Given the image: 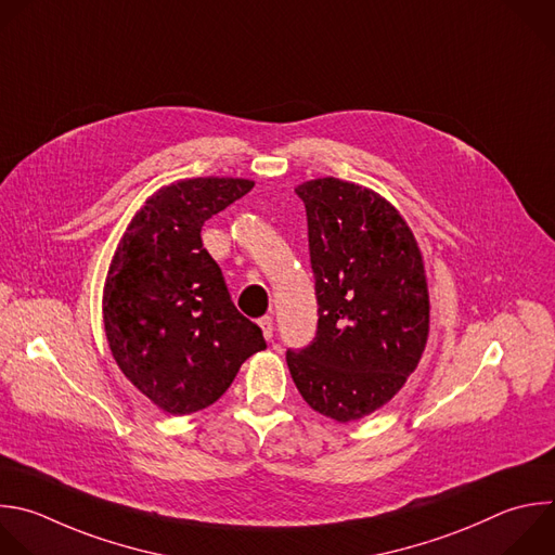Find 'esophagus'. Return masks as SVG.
<instances>
[{"label":"esophagus","mask_w":555,"mask_h":555,"mask_svg":"<svg viewBox=\"0 0 555 555\" xmlns=\"http://www.w3.org/2000/svg\"><path fill=\"white\" fill-rule=\"evenodd\" d=\"M259 326H261V331H263V337H266V339H272V337H274V322H272V318H270V315L259 318Z\"/></svg>","instance_id":"1"}]
</instances>
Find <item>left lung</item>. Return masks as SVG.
I'll list each match as a JSON object with an SVG mask.
<instances>
[{"instance_id":"obj_1","label":"left lung","mask_w":555,"mask_h":555,"mask_svg":"<svg viewBox=\"0 0 555 555\" xmlns=\"http://www.w3.org/2000/svg\"><path fill=\"white\" fill-rule=\"evenodd\" d=\"M307 211L318 326L287 365L302 399L348 423L386 405L418 365L429 333L421 250L375 192L339 178L296 190Z\"/></svg>"}]
</instances>
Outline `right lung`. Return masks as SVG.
<instances>
[{
	"label": "right lung",
	"instance_id": "1",
	"mask_svg": "<svg viewBox=\"0 0 555 555\" xmlns=\"http://www.w3.org/2000/svg\"><path fill=\"white\" fill-rule=\"evenodd\" d=\"M255 182L192 178L163 188L132 220L108 270L104 328L121 373L163 412L216 403L240 365L266 348L237 311L224 274L203 246L205 222Z\"/></svg>",
	"mask_w": 555,
	"mask_h": 555
}]
</instances>
